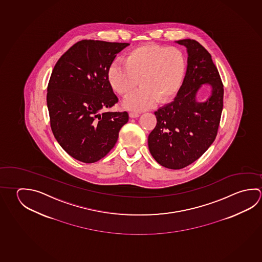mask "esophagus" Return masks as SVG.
Listing matches in <instances>:
<instances>
[{"mask_svg": "<svg viewBox=\"0 0 262 262\" xmlns=\"http://www.w3.org/2000/svg\"><path fill=\"white\" fill-rule=\"evenodd\" d=\"M129 118H132V119H136V118H138L139 117V114L138 113H134V112H130L129 114Z\"/></svg>", "mask_w": 262, "mask_h": 262, "instance_id": "34e87169", "label": "esophagus"}]
</instances>
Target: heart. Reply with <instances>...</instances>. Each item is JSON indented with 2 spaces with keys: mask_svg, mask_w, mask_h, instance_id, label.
I'll use <instances>...</instances> for the list:
<instances>
[{
  "mask_svg": "<svg viewBox=\"0 0 262 262\" xmlns=\"http://www.w3.org/2000/svg\"><path fill=\"white\" fill-rule=\"evenodd\" d=\"M187 72L183 51L174 47L148 44L129 52L125 60H115L107 69L112 88L122 96L140 83L142 88L124 98L125 108L144 111L158 101L166 102L179 92Z\"/></svg>",
  "mask_w": 262,
  "mask_h": 262,
  "instance_id": "obj_1",
  "label": "heart"
}]
</instances>
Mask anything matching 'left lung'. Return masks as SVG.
<instances>
[{
	"instance_id": "1",
	"label": "left lung",
	"mask_w": 262,
	"mask_h": 262,
	"mask_svg": "<svg viewBox=\"0 0 262 262\" xmlns=\"http://www.w3.org/2000/svg\"><path fill=\"white\" fill-rule=\"evenodd\" d=\"M187 49L188 65L174 101L159 107L156 128L148 136L155 160L169 169H181L199 159L217 134L223 111L224 88L211 56L194 39L174 41ZM203 84L211 88L204 102L196 100Z\"/></svg>"
}]
</instances>
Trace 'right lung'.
Listing matches in <instances>:
<instances>
[{
  "label": "right lung",
  "mask_w": 262,
  "mask_h": 262,
  "mask_svg": "<svg viewBox=\"0 0 262 262\" xmlns=\"http://www.w3.org/2000/svg\"><path fill=\"white\" fill-rule=\"evenodd\" d=\"M129 43L85 39L71 47L57 61L48 85L51 130L68 155L86 164L115 146L124 112H103L118 102L107 69Z\"/></svg>",
  "instance_id": "right-lung-1"
}]
</instances>
